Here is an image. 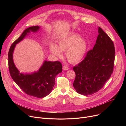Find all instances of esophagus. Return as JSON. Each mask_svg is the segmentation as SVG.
<instances>
[{"label": "esophagus", "instance_id": "obj_1", "mask_svg": "<svg viewBox=\"0 0 126 126\" xmlns=\"http://www.w3.org/2000/svg\"><path fill=\"white\" fill-rule=\"evenodd\" d=\"M69 69V67H68L67 66H66V65H64V66H63V70H68Z\"/></svg>", "mask_w": 126, "mask_h": 126}]
</instances>
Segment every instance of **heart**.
<instances>
[{"instance_id":"heart-1","label":"heart","mask_w":126,"mask_h":126,"mask_svg":"<svg viewBox=\"0 0 126 126\" xmlns=\"http://www.w3.org/2000/svg\"><path fill=\"white\" fill-rule=\"evenodd\" d=\"M87 49L86 41L77 34H71L61 39L58 41V46L54 43L50 45L51 52L58 57L62 56V51H66V57L71 63L81 61L85 57Z\"/></svg>"}]
</instances>
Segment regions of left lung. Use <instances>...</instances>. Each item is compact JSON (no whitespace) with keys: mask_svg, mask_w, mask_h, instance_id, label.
<instances>
[{"mask_svg":"<svg viewBox=\"0 0 126 126\" xmlns=\"http://www.w3.org/2000/svg\"><path fill=\"white\" fill-rule=\"evenodd\" d=\"M98 32L93 49L73 68L76 74L73 86L78 94L84 95L100 90L113 71L115 52L113 42L100 27Z\"/></svg>","mask_w":126,"mask_h":126,"instance_id":"left-lung-1","label":"left lung"}]
</instances>
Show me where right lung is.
<instances>
[{
  "mask_svg": "<svg viewBox=\"0 0 126 126\" xmlns=\"http://www.w3.org/2000/svg\"><path fill=\"white\" fill-rule=\"evenodd\" d=\"M39 26H31L26 29L10 48L8 54L9 69L13 80L18 86L29 95L43 98L48 95L55 84L56 76L62 71V65L58 61H45L39 70L31 74L20 73L13 62V54L16 44L20 42L30 32L39 31Z\"/></svg>",
  "mask_w": 126,
  "mask_h": 126,
  "instance_id": "1",
  "label": "right lung"
}]
</instances>
